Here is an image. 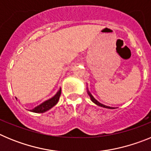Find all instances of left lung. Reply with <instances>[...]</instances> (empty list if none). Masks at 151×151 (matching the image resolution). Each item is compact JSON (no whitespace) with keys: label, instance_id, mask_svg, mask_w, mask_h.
<instances>
[{"label":"left lung","instance_id":"left-lung-1","mask_svg":"<svg viewBox=\"0 0 151 151\" xmlns=\"http://www.w3.org/2000/svg\"><path fill=\"white\" fill-rule=\"evenodd\" d=\"M87 93H88V95H89V97H90L91 101L93 103H94V104H95L96 105H97V106H102V107H104V108H107V109H114V107H110V106H106V105L102 104H101V103H100L99 101H97V100H96L95 98H94V97H93V96H92V94L90 93V91H88V88H87Z\"/></svg>","mask_w":151,"mask_h":151}]
</instances>
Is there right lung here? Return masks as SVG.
<instances>
[{"label":"right lung","mask_w":151,"mask_h":151,"mask_svg":"<svg viewBox=\"0 0 151 151\" xmlns=\"http://www.w3.org/2000/svg\"><path fill=\"white\" fill-rule=\"evenodd\" d=\"M61 94V88H60L59 90L57 91V92L56 93V94L54 96L50 98V99L47 100V101H44L42 104H39L38 106H35L34 109L32 110H30L31 112H33V113H43L47 111L50 109H51L52 107H54L60 99V97Z\"/></svg>","instance_id":"add662e5"}]
</instances>
